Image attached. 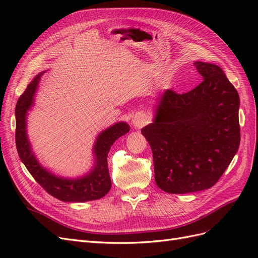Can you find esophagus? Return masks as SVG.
<instances>
[{
  "label": "esophagus",
  "mask_w": 258,
  "mask_h": 258,
  "mask_svg": "<svg viewBox=\"0 0 258 258\" xmlns=\"http://www.w3.org/2000/svg\"><path fill=\"white\" fill-rule=\"evenodd\" d=\"M132 123H133V125L136 128H142L148 123V117L146 114L143 113V112H140V113L135 114L133 120H132Z\"/></svg>",
  "instance_id": "obj_1"
}]
</instances>
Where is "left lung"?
<instances>
[{
  "label": "left lung",
  "mask_w": 258,
  "mask_h": 258,
  "mask_svg": "<svg viewBox=\"0 0 258 258\" xmlns=\"http://www.w3.org/2000/svg\"><path fill=\"white\" fill-rule=\"evenodd\" d=\"M203 82L185 94L168 89L155 121L142 130L154 157L158 187L171 194L207 189L240 146V97L223 71L195 62Z\"/></svg>",
  "instance_id": "8db88e82"
}]
</instances>
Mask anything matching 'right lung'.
Listing matches in <instances>:
<instances>
[{"mask_svg":"<svg viewBox=\"0 0 258 258\" xmlns=\"http://www.w3.org/2000/svg\"><path fill=\"white\" fill-rule=\"evenodd\" d=\"M39 74L28 86L24 94L19 97L16 109V148L21 160L29 173L40 184L41 187L53 197L62 202H88L103 197L111 188V179L108 169L107 157L109 150L118 137L126 134L130 126L124 122H118L113 126L103 131L98 136L94 153L96 164L90 173L75 180L63 179L50 173L39 164L31 151L30 144L26 134V114L34 102L37 86L40 81Z\"/></svg>","mask_w":258,"mask_h":258,"instance_id":"obj_1","label":"right lung"}]
</instances>
